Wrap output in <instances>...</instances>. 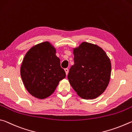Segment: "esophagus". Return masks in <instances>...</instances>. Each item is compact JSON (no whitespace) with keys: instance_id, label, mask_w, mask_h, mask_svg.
I'll return each instance as SVG.
<instances>
[{"instance_id":"34e87169","label":"esophagus","mask_w":132,"mask_h":132,"mask_svg":"<svg viewBox=\"0 0 132 132\" xmlns=\"http://www.w3.org/2000/svg\"><path fill=\"white\" fill-rule=\"evenodd\" d=\"M64 71H65V72L66 75H67L68 73V68H65V70H64Z\"/></svg>"}]
</instances>
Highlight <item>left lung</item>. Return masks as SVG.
<instances>
[{
    "instance_id": "left-lung-1",
    "label": "left lung",
    "mask_w": 132,
    "mask_h": 132,
    "mask_svg": "<svg viewBox=\"0 0 132 132\" xmlns=\"http://www.w3.org/2000/svg\"><path fill=\"white\" fill-rule=\"evenodd\" d=\"M74 64L68 79L77 94L84 99H94L107 88L111 73L110 58L102 48L84 42L73 48Z\"/></svg>"
}]
</instances>
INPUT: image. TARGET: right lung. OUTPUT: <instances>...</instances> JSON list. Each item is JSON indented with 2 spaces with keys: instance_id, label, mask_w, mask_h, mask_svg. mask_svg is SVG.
I'll return each instance as SVG.
<instances>
[{
  "instance_id": "right-lung-1",
  "label": "right lung",
  "mask_w": 132,
  "mask_h": 132,
  "mask_svg": "<svg viewBox=\"0 0 132 132\" xmlns=\"http://www.w3.org/2000/svg\"><path fill=\"white\" fill-rule=\"evenodd\" d=\"M56 50L48 42L35 45L23 59L20 74L27 90L35 97L44 99L54 93L59 82L65 78Z\"/></svg>"
}]
</instances>
